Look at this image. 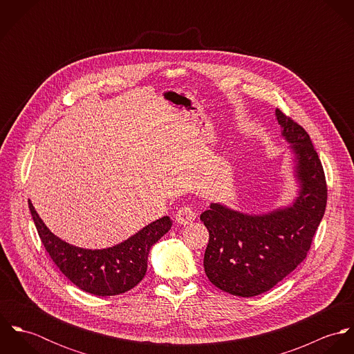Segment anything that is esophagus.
<instances>
[{
	"label": "esophagus",
	"mask_w": 354,
	"mask_h": 354,
	"mask_svg": "<svg viewBox=\"0 0 354 354\" xmlns=\"http://www.w3.org/2000/svg\"><path fill=\"white\" fill-rule=\"evenodd\" d=\"M196 211L187 205V207H181L177 214H176V221L180 223V225H189L192 223L195 219H196Z\"/></svg>",
	"instance_id": "esophagus-1"
}]
</instances>
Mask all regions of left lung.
<instances>
[{
  "label": "left lung",
  "instance_id": "left-lung-1",
  "mask_svg": "<svg viewBox=\"0 0 354 354\" xmlns=\"http://www.w3.org/2000/svg\"><path fill=\"white\" fill-rule=\"evenodd\" d=\"M282 136L295 152L299 196L267 214H244L211 203L201 215L209 233L204 271L218 289L240 297L261 295L306 257L324 215L327 185L322 162L301 125L275 110Z\"/></svg>",
  "mask_w": 354,
  "mask_h": 354
}]
</instances>
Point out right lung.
Here are the masks:
<instances>
[{
  "mask_svg": "<svg viewBox=\"0 0 354 354\" xmlns=\"http://www.w3.org/2000/svg\"><path fill=\"white\" fill-rule=\"evenodd\" d=\"M28 207L41 241L59 271L79 289L102 297L135 288L146 275L152 245L171 227V219L162 216L114 247L84 250L54 236L30 201Z\"/></svg>",
  "mask_w": 354,
  "mask_h": 354,
  "instance_id": "right-lung-1",
  "label": "right lung"
}]
</instances>
